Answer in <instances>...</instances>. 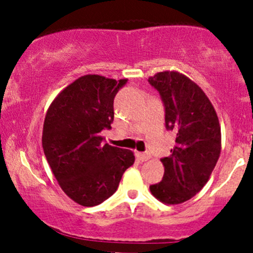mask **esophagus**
Segmentation results:
<instances>
[{"mask_svg":"<svg viewBox=\"0 0 253 253\" xmlns=\"http://www.w3.org/2000/svg\"><path fill=\"white\" fill-rule=\"evenodd\" d=\"M136 157H137V159L141 160V162H147V160L150 158V155L148 154V153L137 152V153H136Z\"/></svg>","mask_w":253,"mask_h":253,"instance_id":"esophagus-1","label":"esophagus"}]
</instances>
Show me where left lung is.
I'll list each match as a JSON object with an SVG mask.
<instances>
[{"instance_id": "left-lung-1", "label": "left lung", "mask_w": 253, "mask_h": 253, "mask_svg": "<svg viewBox=\"0 0 253 253\" xmlns=\"http://www.w3.org/2000/svg\"><path fill=\"white\" fill-rule=\"evenodd\" d=\"M148 82L164 104L165 127L176 132L171 154L162 159L163 180L149 188L160 202L178 205L197 195L209 180L220 155V125L205 91L186 76L165 71Z\"/></svg>"}]
</instances>
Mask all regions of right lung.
I'll use <instances>...</instances> for the list:
<instances>
[{
    "instance_id": "right-lung-1",
    "label": "right lung",
    "mask_w": 253,
    "mask_h": 253,
    "mask_svg": "<svg viewBox=\"0 0 253 253\" xmlns=\"http://www.w3.org/2000/svg\"><path fill=\"white\" fill-rule=\"evenodd\" d=\"M127 79L86 75L51 103L42 128V149L63 192L83 207L103 203L116 192L134 163L131 150L103 143L111 128L114 99Z\"/></svg>"
}]
</instances>
